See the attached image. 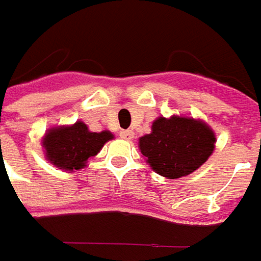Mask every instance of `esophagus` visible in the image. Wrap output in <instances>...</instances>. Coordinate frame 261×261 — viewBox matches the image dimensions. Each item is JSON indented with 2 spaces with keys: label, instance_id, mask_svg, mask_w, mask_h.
Wrapping results in <instances>:
<instances>
[{
  "label": "esophagus",
  "instance_id": "esophagus-1",
  "mask_svg": "<svg viewBox=\"0 0 261 261\" xmlns=\"http://www.w3.org/2000/svg\"><path fill=\"white\" fill-rule=\"evenodd\" d=\"M120 137L124 140H131L133 137H134V133L131 130H122L120 131Z\"/></svg>",
  "mask_w": 261,
  "mask_h": 261
}]
</instances>
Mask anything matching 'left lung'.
I'll list each match as a JSON object with an SVG mask.
<instances>
[{
	"label": "left lung",
	"mask_w": 261,
	"mask_h": 261,
	"mask_svg": "<svg viewBox=\"0 0 261 261\" xmlns=\"http://www.w3.org/2000/svg\"><path fill=\"white\" fill-rule=\"evenodd\" d=\"M140 150L159 175L176 179L191 175L214 151L215 136L202 121L160 117L151 133L140 139Z\"/></svg>",
	"instance_id": "obj_1"
}]
</instances>
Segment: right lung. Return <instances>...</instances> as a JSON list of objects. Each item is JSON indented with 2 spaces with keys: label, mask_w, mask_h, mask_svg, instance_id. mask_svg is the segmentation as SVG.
I'll return each mask as SVG.
<instances>
[{
  "label": "right lung",
  "mask_w": 261,
  "mask_h": 261,
  "mask_svg": "<svg viewBox=\"0 0 261 261\" xmlns=\"http://www.w3.org/2000/svg\"><path fill=\"white\" fill-rule=\"evenodd\" d=\"M111 139L110 131L91 133L84 122L77 121L70 127L51 128L43 140V147L53 165L65 170H79Z\"/></svg>",
  "instance_id": "right-lung-1"
}]
</instances>
